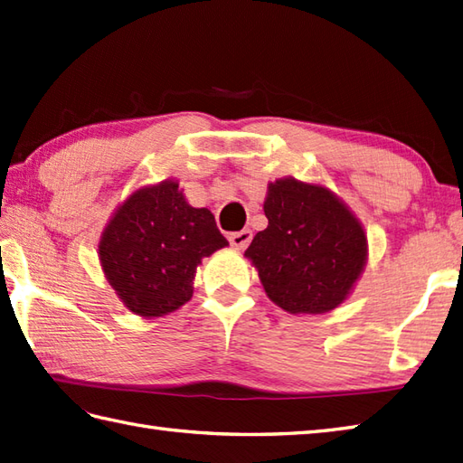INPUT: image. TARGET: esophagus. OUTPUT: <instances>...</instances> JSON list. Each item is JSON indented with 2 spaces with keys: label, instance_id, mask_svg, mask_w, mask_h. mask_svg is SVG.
<instances>
[{
  "label": "esophagus",
  "instance_id": "esophagus-1",
  "mask_svg": "<svg viewBox=\"0 0 463 463\" xmlns=\"http://www.w3.org/2000/svg\"><path fill=\"white\" fill-rule=\"evenodd\" d=\"M229 241H231V244L234 246L236 250H244L246 246H249L250 241H252V231L242 229V231H239V232H232V234L229 236Z\"/></svg>",
  "mask_w": 463,
  "mask_h": 463
}]
</instances>
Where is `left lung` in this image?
<instances>
[{
  "instance_id": "8db88e82",
  "label": "left lung",
  "mask_w": 463,
  "mask_h": 463,
  "mask_svg": "<svg viewBox=\"0 0 463 463\" xmlns=\"http://www.w3.org/2000/svg\"><path fill=\"white\" fill-rule=\"evenodd\" d=\"M268 227L246 256L268 298L289 314H326L347 298L367 256L359 221L324 187L296 179L270 183Z\"/></svg>"
}]
</instances>
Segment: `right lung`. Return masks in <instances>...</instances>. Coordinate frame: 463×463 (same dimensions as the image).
I'll return each mask as SVG.
<instances>
[{
	"label": "right lung",
	"instance_id": "1",
	"mask_svg": "<svg viewBox=\"0 0 463 463\" xmlns=\"http://www.w3.org/2000/svg\"><path fill=\"white\" fill-rule=\"evenodd\" d=\"M209 209H193L179 185L134 193L116 211L100 241V262L124 306L144 317L189 302L203 256L227 246Z\"/></svg>",
	"mask_w": 463,
	"mask_h": 463
}]
</instances>
